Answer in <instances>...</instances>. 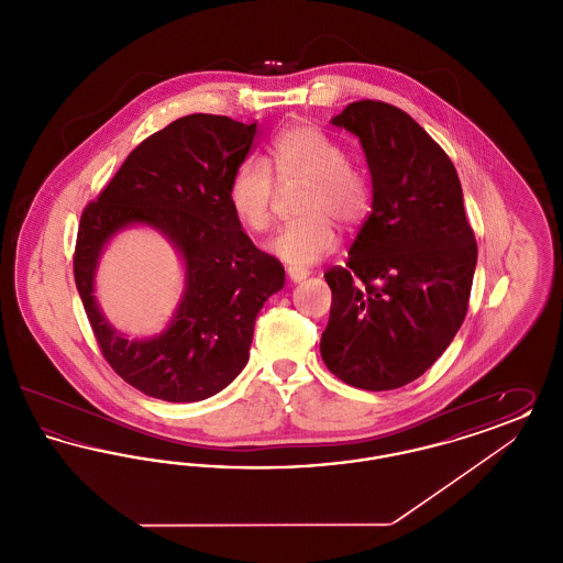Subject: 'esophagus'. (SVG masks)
Segmentation results:
<instances>
[{
	"instance_id": "34e87169",
	"label": "esophagus",
	"mask_w": 563,
	"mask_h": 563,
	"mask_svg": "<svg viewBox=\"0 0 563 563\" xmlns=\"http://www.w3.org/2000/svg\"><path fill=\"white\" fill-rule=\"evenodd\" d=\"M287 274H289L291 283H301V280L308 278V272H306V269L289 268L287 269Z\"/></svg>"
}]
</instances>
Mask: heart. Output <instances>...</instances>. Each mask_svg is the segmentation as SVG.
Returning a JSON list of instances; mask_svg holds the SVG:
<instances>
[{
  "instance_id": "heart-1",
  "label": "heart",
  "mask_w": 563,
  "mask_h": 563,
  "mask_svg": "<svg viewBox=\"0 0 563 563\" xmlns=\"http://www.w3.org/2000/svg\"><path fill=\"white\" fill-rule=\"evenodd\" d=\"M272 172L283 186L308 184L299 200L301 219L285 225L268 244L269 253L291 268H310L338 249L335 223L352 230L372 213V184L350 162L346 147L319 126L299 122L274 134L266 162H242L230 179V207L253 234L272 225L276 202Z\"/></svg>"
}]
</instances>
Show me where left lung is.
I'll use <instances>...</instances> for the list:
<instances>
[{
  "mask_svg": "<svg viewBox=\"0 0 563 563\" xmlns=\"http://www.w3.org/2000/svg\"><path fill=\"white\" fill-rule=\"evenodd\" d=\"M331 122L358 136L374 202L346 266L324 272L333 299L321 356L354 388L395 390L452 344L468 310L477 241L454 164L409 113L363 99Z\"/></svg>",
  "mask_w": 563,
  "mask_h": 563,
  "instance_id": "obj_1",
  "label": "left lung"
}]
</instances>
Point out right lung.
<instances>
[{"label":"right lung","mask_w":563,"mask_h":563,"mask_svg":"<svg viewBox=\"0 0 563 563\" xmlns=\"http://www.w3.org/2000/svg\"><path fill=\"white\" fill-rule=\"evenodd\" d=\"M257 124L191 113L141 141L97 200L81 211L74 278L111 369L147 397L202 401L249 361L257 312L285 285L283 264L242 232L230 179L253 147ZM131 222L158 227L185 255L187 294L169 329L126 341L102 319L91 291L98 253Z\"/></svg>","instance_id":"1"}]
</instances>
